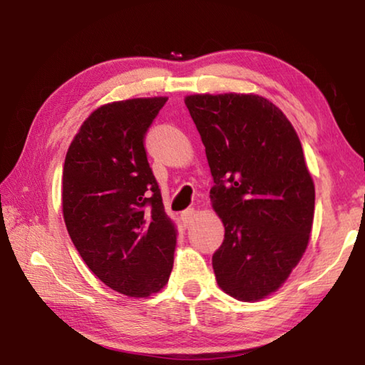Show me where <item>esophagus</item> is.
<instances>
[{
	"instance_id": "esophagus-1",
	"label": "esophagus",
	"mask_w": 365,
	"mask_h": 365,
	"mask_svg": "<svg viewBox=\"0 0 365 365\" xmlns=\"http://www.w3.org/2000/svg\"><path fill=\"white\" fill-rule=\"evenodd\" d=\"M180 219L183 222V225L188 227L191 224V220L195 219V209H185L182 215H180Z\"/></svg>"
}]
</instances>
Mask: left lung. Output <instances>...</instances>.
<instances>
[{
  "label": "left lung",
  "instance_id": "left-lung-1",
  "mask_svg": "<svg viewBox=\"0 0 365 365\" xmlns=\"http://www.w3.org/2000/svg\"><path fill=\"white\" fill-rule=\"evenodd\" d=\"M211 168V202L225 227L214 252L217 285L240 301L262 299L307 248L316 190L285 114L259 95L185 98Z\"/></svg>",
  "mask_w": 365,
  "mask_h": 365
}]
</instances>
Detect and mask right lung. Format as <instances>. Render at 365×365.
Segmentation results:
<instances>
[{
  "label": "right lung",
  "mask_w": 365,
  "mask_h": 365,
  "mask_svg": "<svg viewBox=\"0 0 365 365\" xmlns=\"http://www.w3.org/2000/svg\"><path fill=\"white\" fill-rule=\"evenodd\" d=\"M168 98L109 103L73 137L63 170L67 232L90 270L122 294L164 288L177 232L164 211L145 137Z\"/></svg>",
  "instance_id": "1"
}]
</instances>
